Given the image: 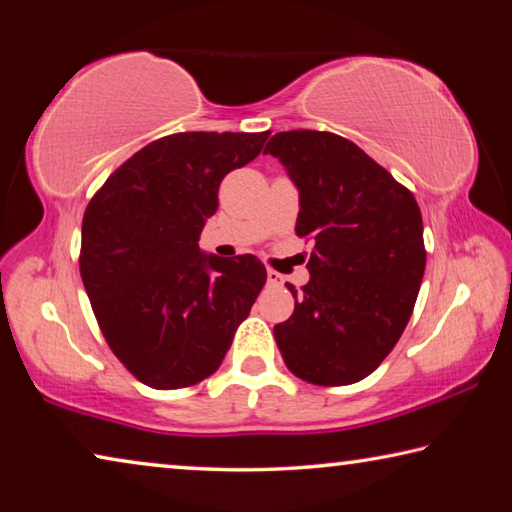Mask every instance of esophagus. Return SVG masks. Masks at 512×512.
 <instances>
[{"label": "esophagus", "instance_id": "esophagus-1", "mask_svg": "<svg viewBox=\"0 0 512 512\" xmlns=\"http://www.w3.org/2000/svg\"><path fill=\"white\" fill-rule=\"evenodd\" d=\"M266 280H268V284H275V287H280V284L284 282V277L277 273V271H273V268H268L266 271Z\"/></svg>", "mask_w": 512, "mask_h": 512}]
</instances>
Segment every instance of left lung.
<instances>
[{
  "label": "left lung",
  "instance_id": "1",
  "mask_svg": "<svg viewBox=\"0 0 512 512\" xmlns=\"http://www.w3.org/2000/svg\"><path fill=\"white\" fill-rule=\"evenodd\" d=\"M264 153L300 192L296 235L314 239L309 282L273 327L293 375L348 386L377 370L413 314L427 264L415 196L357 144L325 131H287Z\"/></svg>",
  "mask_w": 512,
  "mask_h": 512
}]
</instances>
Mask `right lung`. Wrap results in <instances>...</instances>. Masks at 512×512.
Listing matches in <instances>:
<instances>
[{
  "label": "right lung",
  "mask_w": 512,
  "mask_h": 512,
  "mask_svg": "<svg viewBox=\"0 0 512 512\" xmlns=\"http://www.w3.org/2000/svg\"><path fill=\"white\" fill-rule=\"evenodd\" d=\"M264 133H173L110 173L83 214L81 277L103 339L142 384L173 391L221 366L266 284L255 255L198 248L219 185Z\"/></svg>",
  "instance_id": "add662e5"
}]
</instances>
